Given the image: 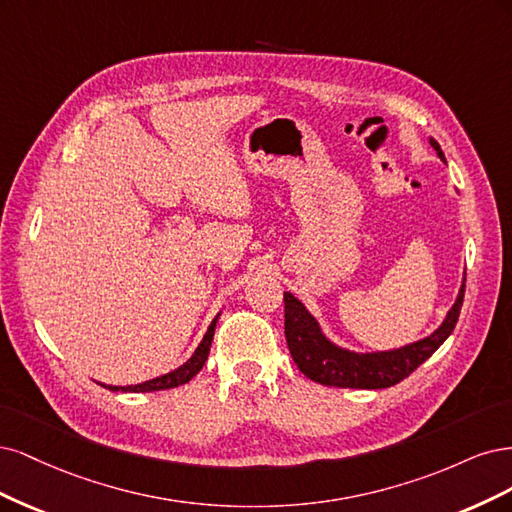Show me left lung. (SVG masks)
<instances>
[{"label":"left lung","mask_w":512,"mask_h":512,"mask_svg":"<svg viewBox=\"0 0 512 512\" xmlns=\"http://www.w3.org/2000/svg\"><path fill=\"white\" fill-rule=\"evenodd\" d=\"M430 142L438 157L444 159L440 144L434 138H430ZM464 291L466 285L461 283L459 295L447 319L442 321L432 336L402 346V349L383 353H353L340 349L321 334L319 323L304 308V304L285 291V336L289 353L302 374H306L310 381L327 387L385 389L398 385L408 374L415 372L425 359H430L438 346L451 336L459 319L461 304H464Z\"/></svg>","instance_id":"left-lung-1"}]
</instances>
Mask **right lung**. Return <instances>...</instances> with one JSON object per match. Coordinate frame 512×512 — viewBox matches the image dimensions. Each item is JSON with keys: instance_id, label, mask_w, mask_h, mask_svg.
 <instances>
[{"instance_id": "add662e5", "label": "right lung", "mask_w": 512, "mask_h": 512, "mask_svg": "<svg viewBox=\"0 0 512 512\" xmlns=\"http://www.w3.org/2000/svg\"><path fill=\"white\" fill-rule=\"evenodd\" d=\"M217 319H219V317H214V321L210 323L204 340L200 342V346H197L193 357L187 361V364H183V366L172 370V372H168V374L157 376V378H153V381H144V383H140V385H127V387H112V385H110L108 389H110V391H131V393H140V391H142V393H148V391H168V389H174V387H178V385L189 383L191 378H193L197 372H200L202 366L206 364L208 353H210V344H212V336H214V327H217ZM104 387H106V385H104Z\"/></svg>"}]
</instances>
